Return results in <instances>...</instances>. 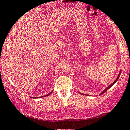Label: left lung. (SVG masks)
I'll return each mask as SVG.
<instances>
[{
    "instance_id": "8db88e82",
    "label": "left lung",
    "mask_w": 130,
    "mask_h": 130,
    "mask_svg": "<svg viewBox=\"0 0 130 130\" xmlns=\"http://www.w3.org/2000/svg\"><path fill=\"white\" fill-rule=\"evenodd\" d=\"M120 73H119V75H118V76H117V79H116V80H115V81H114V83H112V84H111V85H110V86H109V87H107V88H106V89H105V90H104L103 91V92H101V93L100 94V95H102V94H103V93H104V92H106V91H107V90H108V89H109V88H110V87H112V86H113V85H114V84H115V83H116V82H117V80H118V79H119V76H120Z\"/></svg>"
}]
</instances>
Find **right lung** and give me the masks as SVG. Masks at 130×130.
<instances>
[{
	"label": "right lung",
	"instance_id": "add662e5",
	"mask_svg": "<svg viewBox=\"0 0 130 130\" xmlns=\"http://www.w3.org/2000/svg\"><path fill=\"white\" fill-rule=\"evenodd\" d=\"M51 93H52V92H50V93H49V94H47V95H45V96H47V95H50V94H51ZM41 97H42V96H41ZM32 98H34V97H32ZM34 98H35V97H34ZM35 98H36V97H35Z\"/></svg>",
	"mask_w": 130,
	"mask_h": 130
}]
</instances>
